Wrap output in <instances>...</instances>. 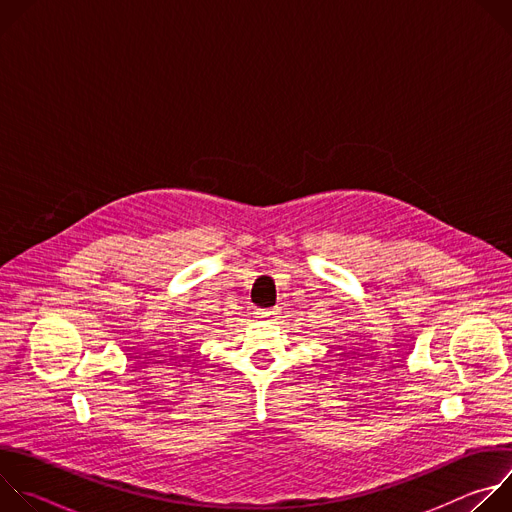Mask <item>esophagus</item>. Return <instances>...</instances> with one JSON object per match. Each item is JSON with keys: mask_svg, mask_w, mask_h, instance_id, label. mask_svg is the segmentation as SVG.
<instances>
[{"mask_svg": "<svg viewBox=\"0 0 512 512\" xmlns=\"http://www.w3.org/2000/svg\"><path fill=\"white\" fill-rule=\"evenodd\" d=\"M257 316L263 320H273V318H277V310H261V312H257Z\"/></svg>", "mask_w": 512, "mask_h": 512, "instance_id": "obj_1", "label": "esophagus"}]
</instances>
